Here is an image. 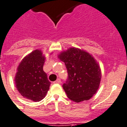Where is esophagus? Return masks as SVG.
Masks as SVG:
<instances>
[{"mask_svg":"<svg viewBox=\"0 0 127 127\" xmlns=\"http://www.w3.org/2000/svg\"><path fill=\"white\" fill-rule=\"evenodd\" d=\"M61 82V80L59 79H57L56 81H54V84H60Z\"/></svg>","mask_w":127,"mask_h":127,"instance_id":"34e87169","label":"esophagus"}]
</instances>
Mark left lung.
<instances>
[{
  "instance_id": "8db88e82",
  "label": "left lung",
  "mask_w": 127,
  "mask_h": 127,
  "mask_svg": "<svg viewBox=\"0 0 127 127\" xmlns=\"http://www.w3.org/2000/svg\"><path fill=\"white\" fill-rule=\"evenodd\" d=\"M64 63L68 79L63 88L69 99L75 102L88 100L96 93L101 80V71L95 59L86 52L70 48L59 55Z\"/></svg>"
}]
</instances>
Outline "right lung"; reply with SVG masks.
I'll return each instance as SVG.
<instances>
[{"label": "right lung", "instance_id": "1", "mask_svg": "<svg viewBox=\"0 0 127 127\" xmlns=\"http://www.w3.org/2000/svg\"><path fill=\"white\" fill-rule=\"evenodd\" d=\"M45 59L41 50L32 52L21 61L15 76L18 92L24 98L34 102H39L45 98L51 84L43 70Z\"/></svg>", "mask_w": 127, "mask_h": 127}]
</instances>
